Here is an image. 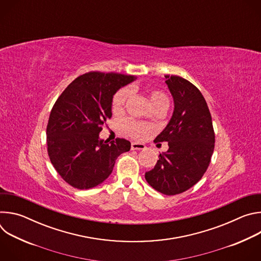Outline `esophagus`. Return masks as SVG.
<instances>
[{"instance_id": "esophagus-1", "label": "esophagus", "mask_w": 261, "mask_h": 261, "mask_svg": "<svg viewBox=\"0 0 261 261\" xmlns=\"http://www.w3.org/2000/svg\"><path fill=\"white\" fill-rule=\"evenodd\" d=\"M145 145L139 142H132L131 143V150H144Z\"/></svg>"}]
</instances>
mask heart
I'll list each match as a JSON object with an SVG mask.
<instances>
[{
	"instance_id": "obj_1",
	"label": "heart",
	"mask_w": 261,
	"mask_h": 261,
	"mask_svg": "<svg viewBox=\"0 0 261 261\" xmlns=\"http://www.w3.org/2000/svg\"><path fill=\"white\" fill-rule=\"evenodd\" d=\"M129 91L127 89H121L119 90L113 97V102H111V107H113L114 111H121L123 107L125 106V103L128 99ZM150 100L154 107L157 106H168V98L160 90H153L150 93ZM124 130L127 134L134 138H142L145 136V134L150 131V126L139 123L133 120H126L124 122Z\"/></svg>"
}]
</instances>
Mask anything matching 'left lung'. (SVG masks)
<instances>
[{"label": "left lung", "instance_id": "left-lung-1", "mask_svg": "<svg viewBox=\"0 0 261 261\" xmlns=\"http://www.w3.org/2000/svg\"><path fill=\"white\" fill-rule=\"evenodd\" d=\"M174 109L155 142L166 141L169 148L159 155L145 179L158 192L175 195L194 186L206 171L215 147L212 116L200 91L177 75H165Z\"/></svg>", "mask_w": 261, "mask_h": 261}]
</instances>
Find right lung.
<instances>
[{"label": "right lung", "mask_w": 261, "mask_h": 261, "mask_svg": "<svg viewBox=\"0 0 261 261\" xmlns=\"http://www.w3.org/2000/svg\"><path fill=\"white\" fill-rule=\"evenodd\" d=\"M135 80L120 73L91 71L74 80L57 99L46 128L47 153L61 177L73 188L91 189L113 172L130 141L99 139L116 92Z\"/></svg>", "instance_id": "1"}]
</instances>
